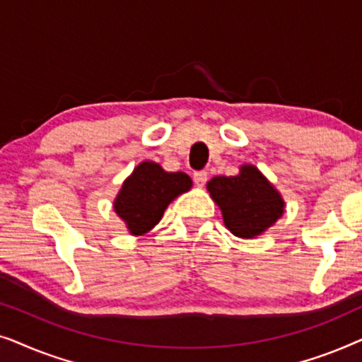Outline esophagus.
Wrapping results in <instances>:
<instances>
[{
  "mask_svg": "<svg viewBox=\"0 0 362 362\" xmlns=\"http://www.w3.org/2000/svg\"><path fill=\"white\" fill-rule=\"evenodd\" d=\"M192 177H194V182L197 186H202L207 181V171H204V170L196 171L194 175H192Z\"/></svg>",
  "mask_w": 362,
  "mask_h": 362,
  "instance_id": "1",
  "label": "esophagus"
}]
</instances>
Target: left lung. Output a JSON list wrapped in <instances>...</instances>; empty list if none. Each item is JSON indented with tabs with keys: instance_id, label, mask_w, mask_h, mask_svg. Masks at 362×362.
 Listing matches in <instances>:
<instances>
[{
	"instance_id": "1",
	"label": "left lung",
	"mask_w": 362,
	"mask_h": 362,
	"mask_svg": "<svg viewBox=\"0 0 362 362\" xmlns=\"http://www.w3.org/2000/svg\"><path fill=\"white\" fill-rule=\"evenodd\" d=\"M207 191L221 207L227 229L242 239L262 234L284 214L280 194L255 166H242L237 176L212 177Z\"/></svg>"
}]
</instances>
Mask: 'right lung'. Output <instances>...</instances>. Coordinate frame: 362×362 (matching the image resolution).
Instances as JSON below:
<instances>
[{"label":"right lung","mask_w":362,"mask_h":362,"mask_svg":"<svg viewBox=\"0 0 362 362\" xmlns=\"http://www.w3.org/2000/svg\"><path fill=\"white\" fill-rule=\"evenodd\" d=\"M191 185L186 173H166L156 163L143 161L123 182L113 207L133 235L146 234L160 222L168 204Z\"/></svg>","instance_id":"obj_1"}]
</instances>
